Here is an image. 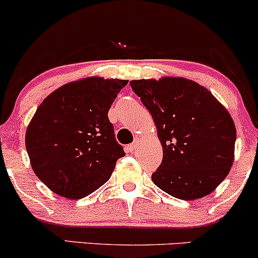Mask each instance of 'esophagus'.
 I'll list each match as a JSON object with an SVG mask.
<instances>
[{
  "label": "esophagus",
  "mask_w": 258,
  "mask_h": 258,
  "mask_svg": "<svg viewBox=\"0 0 258 258\" xmlns=\"http://www.w3.org/2000/svg\"><path fill=\"white\" fill-rule=\"evenodd\" d=\"M138 147H139V141H138V139H136V141L133 142L132 144L127 146V152H130V153L136 152V150L138 149Z\"/></svg>",
  "instance_id": "34e87169"
}]
</instances>
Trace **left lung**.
<instances>
[{"label": "left lung", "mask_w": 258, "mask_h": 258, "mask_svg": "<svg viewBox=\"0 0 258 258\" xmlns=\"http://www.w3.org/2000/svg\"><path fill=\"white\" fill-rule=\"evenodd\" d=\"M130 85L152 114L162 146L154 184L180 200L211 194L234 161L236 128L226 106L206 87L179 76Z\"/></svg>", "instance_id": "obj_1"}]
</instances>
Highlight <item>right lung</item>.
<instances>
[{"label": "right lung", "instance_id": "obj_1", "mask_svg": "<svg viewBox=\"0 0 258 258\" xmlns=\"http://www.w3.org/2000/svg\"><path fill=\"white\" fill-rule=\"evenodd\" d=\"M128 80L90 76L68 82L38 105L25 133L35 174L53 193L81 199L110 178L125 155L108 111Z\"/></svg>", "mask_w": 258, "mask_h": 258}]
</instances>
